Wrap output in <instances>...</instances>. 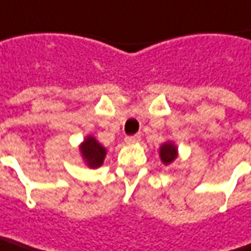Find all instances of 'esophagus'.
Returning <instances> with one entry per match:
<instances>
[{"label":"esophagus","mask_w":251,"mask_h":251,"mask_svg":"<svg viewBox=\"0 0 251 251\" xmlns=\"http://www.w3.org/2000/svg\"><path fill=\"white\" fill-rule=\"evenodd\" d=\"M141 141V135H132V136H126L125 142L126 144H136Z\"/></svg>","instance_id":"34e87169"}]
</instances>
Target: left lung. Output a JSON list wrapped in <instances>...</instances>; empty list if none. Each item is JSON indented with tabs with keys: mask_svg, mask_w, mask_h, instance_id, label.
<instances>
[{
	"mask_svg": "<svg viewBox=\"0 0 251 251\" xmlns=\"http://www.w3.org/2000/svg\"><path fill=\"white\" fill-rule=\"evenodd\" d=\"M159 155H161V161L165 165H168V164H171L172 161L176 158V147L172 145L171 142H167V144H164L161 147V149H159Z\"/></svg>",
	"mask_w": 251,
	"mask_h": 251,
	"instance_id": "1",
	"label": "left lung"
}]
</instances>
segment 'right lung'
<instances>
[{"instance_id":"1","label":"right lung","mask_w":251,"mask_h":251,"mask_svg":"<svg viewBox=\"0 0 251 251\" xmlns=\"http://www.w3.org/2000/svg\"><path fill=\"white\" fill-rule=\"evenodd\" d=\"M81 155L86 159L87 165L90 168H98L103 164V159L106 156V149L93 138V136H87L86 141L81 144L80 147Z\"/></svg>"}]
</instances>
